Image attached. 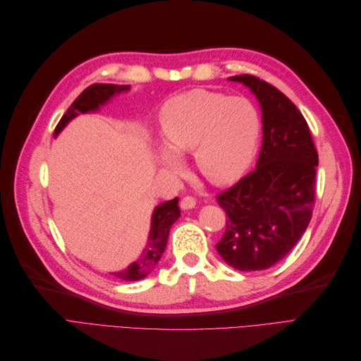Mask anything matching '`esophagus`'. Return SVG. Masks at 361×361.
Wrapping results in <instances>:
<instances>
[{
	"mask_svg": "<svg viewBox=\"0 0 361 361\" xmlns=\"http://www.w3.org/2000/svg\"><path fill=\"white\" fill-rule=\"evenodd\" d=\"M195 199L191 197V195H185V197L180 200V207L182 209H192V207L195 206Z\"/></svg>",
	"mask_w": 361,
	"mask_h": 361,
	"instance_id": "esophagus-1",
	"label": "esophagus"
}]
</instances>
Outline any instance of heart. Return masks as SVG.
Returning <instances> with one entry per match:
<instances>
[{
    "label": "heart",
    "instance_id": "obj_1",
    "mask_svg": "<svg viewBox=\"0 0 361 361\" xmlns=\"http://www.w3.org/2000/svg\"><path fill=\"white\" fill-rule=\"evenodd\" d=\"M159 122L166 145L164 166L178 170V154L194 152L203 176L226 185L238 180L255 161L262 122L247 97L194 89L170 97L162 105Z\"/></svg>",
    "mask_w": 361,
    "mask_h": 361
}]
</instances>
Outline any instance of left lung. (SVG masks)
I'll return each instance as SVG.
<instances>
[{"mask_svg": "<svg viewBox=\"0 0 361 361\" xmlns=\"http://www.w3.org/2000/svg\"><path fill=\"white\" fill-rule=\"evenodd\" d=\"M257 97L264 140L256 169L216 195L227 214L216 251L239 271H260L285 257L307 228L313 204L318 152L307 122L274 85L236 75Z\"/></svg>", "mask_w": 361, "mask_h": 361, "instance_id": "obj_1", "label": "left lung"}]
</instances>
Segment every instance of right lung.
<instances>
[{
  "mask_svg": "<svg viewBox=\"0 0 361 361\" xmlns=\"http://www.w3.org/2000/svg\"><path fill=\"white\" fill-rule=\"evenodd\" d=\"M123 90H129V85L93 84L90 87H87V89L73 101V104L69 106V110L60 118L59 125L54 129V137H57L60 130L80 113H89L97 110V108L104 105L108 99H111L114 94ZM178 203L179 199L176 197L173 200L164 202L155 207L154 215H152L150 235L145 251L134 264H130L126 269L114 272V277L126 281H135L145 279L154 271L158 260L164 253V250H166L170 228L180 215Z\"/></svg>",
  "mask_w": 361,
  "mask_h": 361,
  "instance_id": "obj_1",
  "label": "right lung"
}]
</instances>
